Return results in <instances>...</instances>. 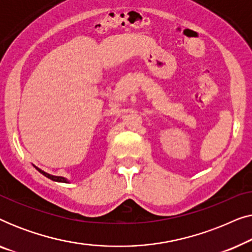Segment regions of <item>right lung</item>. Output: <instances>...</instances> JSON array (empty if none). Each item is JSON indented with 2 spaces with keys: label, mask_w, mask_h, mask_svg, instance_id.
<instances>
[{
  "label": "right lung",
  "mask_w": 252,
  "mask_h": 252,
  "mask_svg": "<svg viewBox=\"0 0 252 252\" xmlns=\"http://www.w3.org/2000/svg\"><path fill=\"white\" fill-rule=\"evenodd\" d=\"M37 171L40 172L41 174H43L44 177H47L48 179H50V180H53V181H57V182H65V184H67V179H65V178H63V177H56V175H51V174H48V173H46V172H43L42 170H40V168H37V167H35Z\"/></svg>",
  "instance_id": "1"
}]
</instances>
